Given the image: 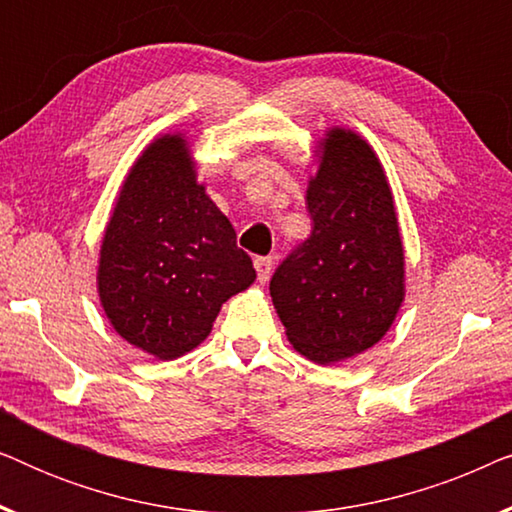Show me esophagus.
Returning a JSON list of instances; mask_svg holds the SVG:
<instances>
[{"mask_svg":"<svg viewBox=\"0 0 512 512\" xmlns=\"http://www.w3.org/2000/svg\"><path fill=\"white\" fill-rule=\"evenodd\" d=\"M254 268H256L258 282H268V277L272 272V258L270 256H256L254 258Z\"/></svg>","mask_w":512,"mask_h":512,"instance_id":"1","label":"esophagus"}]
</instances>
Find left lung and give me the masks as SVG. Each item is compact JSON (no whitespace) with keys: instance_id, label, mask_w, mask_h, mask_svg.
<instances>
[{"instance_id":"1","label":"left lung","mask_w":512,"mask_h":512,"mask_svg":"<svg viewBox=\"0 0 512 512\" xmlns=\"http://www.w3.org/2000/svg\"><path fill=\"white\" fill-rule=\"evenodd\" d=\"M312 233L270 279L293 347L321 366L366 352L403 303V244L387 177L354 132L331 130L307 188Z\"/></svg>"}]
</instances>
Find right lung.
Wrapping results in <instances>:
<instances>
[{
  "label": "right lung",
  "instance_id": "add662e5",
  "mask_svg": "<svg viewBox=\"0 0 512 512\" xmlns=\"http://www.w3.org/2000/svg\"><path fill=\"white\" fill-rule=\"evenodd\" d=\"M254 279L235 228L195 184L184 139L153 142L125 179L102 240L97 284L116 331L158 359H177Z\"/></svg>",
  "mask_w": 512,
  "mask_h": 512
}]
</instances>
